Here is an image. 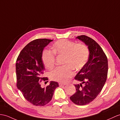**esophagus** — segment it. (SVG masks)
<instances>
[{"label": "esophagus", "mask_w": 120, "mask_h": 120, "mask_svg": "<svg viewBox=\"0 0 120 120\" xmlns=\"http://www.w3.org/2000/svg\"><path fill=\"white\" fill-rule=\"evenodd\" d=\"M59 85L60 86H63L65 85L66 84H65V83H59Z\"/></svg>", "instance_id": "obj_1"}]
</instances>
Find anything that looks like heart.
Instances as JSON below:
<instances>
[{
	"label": "heart",
	"mask_w": 120,
	"mask_h": 120,
	"mask_svg": "<svg viewBox=\"0 0 120 120\" xmlns=\"http://www.w3.org/2000/svg\"><path fill=\"white\" fill-rule=\"evenodd\" d=\"M52 52L45 49L42 55V59L46 68L52 69L55 64V54L64 56L63 64L49 73L51 80L60 82H66L73 76V68H82L88 60L90 51L88 47L83 43H78L66 39L58 40L52 47Z\"/></svg>",
	"instance_id": "1"
}]
</instances>
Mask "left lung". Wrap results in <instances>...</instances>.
Masks as SVG:
<instances>
[{
	"instance_id": "left-lung-1",
	"label": "left lung",
	"mask_w": 120,
	"mask_h": 120,
	"mask_svg": "<svg viewBox=\"0 0 120 120\" xmlns=\"http://www.w3.org/2000/svg\"><path fill=\"white\" fill-rule=\"evenodd\" d=\"M88 46L90 51L86 64L75 77L80 84H75L76 93L70 97L74 103L84 105L93 101L101 91L107 77L108 60L101 47L85 35L77 37Z\"/></svg>"
}]
</instances>
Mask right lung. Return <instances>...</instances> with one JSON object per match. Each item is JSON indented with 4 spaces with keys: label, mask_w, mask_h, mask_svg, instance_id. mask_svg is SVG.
I'll use <instances>...</instances> for the list:
<instances>
[{
    "label": "right lung",
    "mask_w": 120,
    "mask_h": 120,
    "mask_svg": "<svg viewBox=\"0 0 120 120\" xmlns=\"http://www.w3.org/2000/svg\"><path fill=\"white\" fill-rule=\"evenodd\" d=\"M52 40L37 39L30 42L22 49L16 63L17 87L24 98L35 106H43L51 101L58 83L51 81L46 87H41L44 65L42 59L44 47Z\"/></svg>",
    "instance_id": "1"
}]
</instances>
